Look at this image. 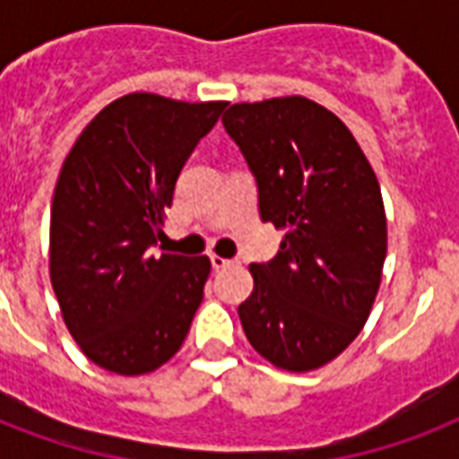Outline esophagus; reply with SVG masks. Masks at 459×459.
I'll list each match as a JSON object with an SVG mask.
<instances>
[{
  "instance_id": "esophagus-1",
  "label": "esophagus",
  "mask_w": 459,
  "mask_h": 459,
  "mask_svg": "<svg viewBox=\"0 0 459 459\" xmlns=\"http://www.w3.org/2000/svg\"><path fill=\"white\" fill-rule=\"evenodd\" d=\"M209 262H212V266H214V269H226V266L233 264L230 259H223V257H219V255H209Z\"/></svg>"
}]
</instances>
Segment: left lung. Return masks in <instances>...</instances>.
Segmentation results:
<instances>
[{
    "label": "left lung",
    "instance_id": "1",
    "mask_svg": "<svg viewBox=\"0 0 459 459\" xmlns=\"http://www.w3.org/2000/svg\"><path fill=\"white\" fill-rule=\"evenodd\" d=\"M221 121L255 173L262 221L286 230L279 255L250 266L245 335L279 369H319L377 300L388 243L377 173L348 126L307 97L233 104Z\"/></svg>",
    "mask_w": 459,
    "mask_h": 459
}]
</instances>
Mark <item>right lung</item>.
I'll list each match as a JSON object with an SVG mask.
<instances>
[{"instance_id":"1","label":"right lung","mask_w":459,"mask_h":459,"mask_svg":"<svg viewBox=\"0 0 459 459\" xmlns=\"http://www.w3.org/2000/svg\"><path fill=\"white\" fill-rule=\"evenodd\" d=\"M223 109L131 92L85 126L61 166L49 279L68 333L102 369L150 374L186 341L212 262L152 247L180 169Z\"/></svg>"}]
</instances>
